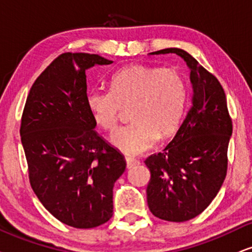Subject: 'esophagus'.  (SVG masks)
Masks as SVG:
<instances>
[{
	"label": "esophagus",
	"instance_id": "1",
	"mask_svg": "<svg viewBox=\"0 0 252 252\" xmlns=\"http://www.w3.org/2000/svg\"><path fill=\"white\" fill-rule=\"evenodd\" d=\"M126 167H128V168H131V167L136 166V165L139 164L138 160H136V159L130 158V157H126Z\"/></svg>",
	"mask_w": 252,
	"mask_h": 252
}]
</instances>
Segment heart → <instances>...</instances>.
<instances>
[{
    "label": "heart",
    "instance_id": "b5f03b06",
    "mask_svg": "<svg viewBox=\"0 0 252 252\" xmlns=\"http://www.w3.org/2000/svg\"><path fill=\"white\" fill-rule=\"evenodd\" d=\"M186 96L184 78L174 68L131 65L111 76L110 91L89 92L87 106L95 122L110 132L119 126L122 108L131 107L132 123L114 133L111 142L136 156L177 131Z\"/></svg>",
    "mask_w": 252,
    "mask_h": 252
}]
</instances>
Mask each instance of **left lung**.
<instances>
[{
	"mask_svg": "<svg viewBox=\"0 0 252 252\" xmlns=\"http://www.w3.org/2000/svg\"><path fill=\"white\" fill-rule=\"evenodd\" d=\"M166 53L180 56L190 68L192 107L166 148L146 158L151 174L146 197L156 218L185 222L201 214L223 184L232 121L216 76L181 49L171 47L152 55Z\"/></svg>",
	"mask_w": 252,
	"mask_h": 252,
	"instance_id": "obj_1",
	"label": "left lung"
}]
</instances>
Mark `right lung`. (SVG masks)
Returning <instances> with one entry per match:
<instances>
[{
  "instance_id": "obj_1",
  "label": "right lung",
  "mask_w": 252,
  "mask_h": 252,
  "mask_svg": "<svg viewBox=\"0 0 252 252\" xmlns=\"http://www.w3.org/2000/svg\"><path fill=\"white\" fill-rule=\"evenodd\" d=\"M113 62L98 55L66 52L31 87L21 120L29 180L57 220L95 228L113 216V187L126 170L123 156L93 130L86 69Z\"/></svg>"
}]
</instances>
